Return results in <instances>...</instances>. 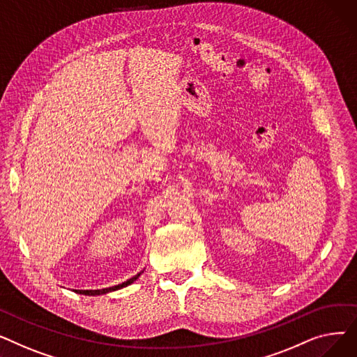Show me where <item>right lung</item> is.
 I'll return each instance as SVG.
<instances>
[{
  "instance_id": "1",
  "label": "right lung",
  "mask_w": 357,
  "mask_h": 357,
  "mask_svg": "<svg viewBox=\"0 0 357 357\" xmlns=\"http://www.w3.org/2000/svg\"><path fill=\"white\" fill-rule=\"evenodd\" d=\"M140 276V273H137L136 276H133L131 279H128V280H126V282H123V284H120V285H116V287H111V288H104V289H86V291H82V289H77L75 292H78V294H82V295H101V294H107V292H111V291H117V289H121V288H124V287H127V285H130V284H133L135 280L137 279Z\"/></svg>"
}]
</instances>
